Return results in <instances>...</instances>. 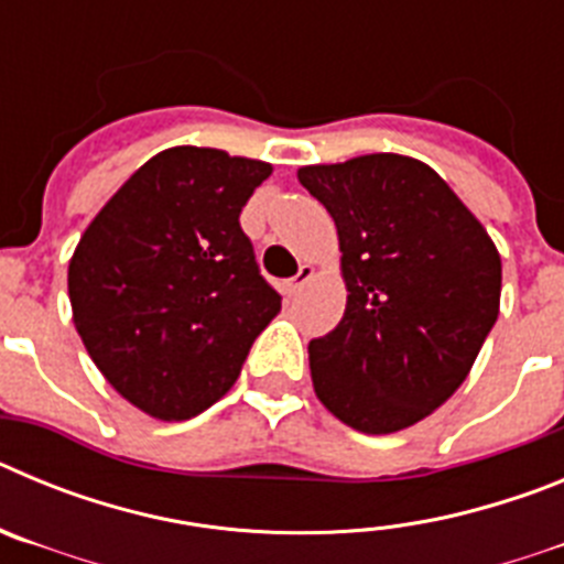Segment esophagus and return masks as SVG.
Instances as JSON below:
<instances>
[{"label": "esophagus", "mask_w": 564, "mask_h": 564, "mask_svg": "<svg viewBox=\"0 0 564 564\" xmlns=\"http://www.w3.org/2000/svg\"><path fill=\"white\" fill-rule=\"evenodd\" d=\"M313 279V268L311 265H302L299 268V273L293 279H288L285 285H282V291H285V296H296L299 291H302V288L307 285V282H311Z\"/></svg>", "instance_id": "esophagus-1"}]
</instances>
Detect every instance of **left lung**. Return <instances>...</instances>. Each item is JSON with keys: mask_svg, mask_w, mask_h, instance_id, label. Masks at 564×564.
<instances>
[{"mask_svg": "<svg viewBox=\"0 0 564 564\" xmlns=\"http://www.w3.org/2000/svg\"><path fill=\"white\" fill-rule=\"evenodd\" d=\"M330 212L347 307L313 338V390L364 435L432 415L466 381L500 313L495 242L441 174L403 154L299 169Z\"/></svg>", "mask_w": 564, "mask_h": 564, "instance_id": "left-lung-1", "label": "left lung"}]
</instances>
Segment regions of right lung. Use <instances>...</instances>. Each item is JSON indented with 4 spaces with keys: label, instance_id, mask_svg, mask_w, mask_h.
I'll return each instance as SVG.
<instances>
[{
    "label": "right lung",
    "instance_id": "add662e5",
    "mask_svg": "<svg viewBox=\"0 0 564 564\" xmlns=\"http://www.w3.org/2000/svg\"><path fill=\"white\" fill-rule=\"evenodd\" d=\"M271 163L223 149L154 154L98 212L69 259L73 322L115 390L188 421L237 381L282 307L239 212Z\"/></svg>",
    "mask_w": 564,
    "mask_h": 564
}]
</instances>
